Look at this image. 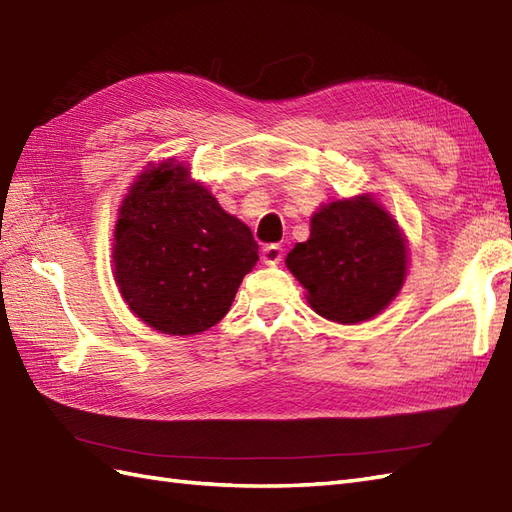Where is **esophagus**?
<instances>
[{"label": "esophagus", "instance_id": "1", "mask_svg": "<svg viewBox=\"0 0 512 512\" xmlns=\"http://www.w3.org/2000/svg\"><path fill=\"white\" fill-rule=\"evenodd\" d=\"M261 257H264V264L277 266L283 257V248L279 244H268V246H264V253H261Z\"/></svg>", "mask_w": 512, "mask_h": 512}]
</instances>
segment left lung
I'll list each match as a JSON object with an SVG mask.
<instances>
[{"label":"left lung","mask_w":512,"mask_h":512,"mask_svg":"<svg viewBox=\"0 0 512 512\" xmlns=\"http://www.w3.org/2000/svg\"><path fill=\"white\" fill-rule=\"evenodd\" d=\"M322 318L357 324L381 313L406 277V242L398 222L372 196L322 205L311 235L285 257Z\"/></svg>","instance_id":"8db88e82"}]
</instances>
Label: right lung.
Returning a JSON list of instances; mask_svg holds the SVG:
<instances>
[{"label": "right lung", "instance_id": "add662e5", "mask_svg": "<svg viewBox=\"0 0 512 512\" xmlns=\"http://www.w3.org/2000/svg\"><path fill=\"white\" fill-rule=\"evenodd\" d=\"M257 242L175 160L138 175L116 220L114 277L129 309L166 335H196L227 316L257 264Z\"/></svg>", "mask_w": 512, "mask_h": 512}]
</instances>
